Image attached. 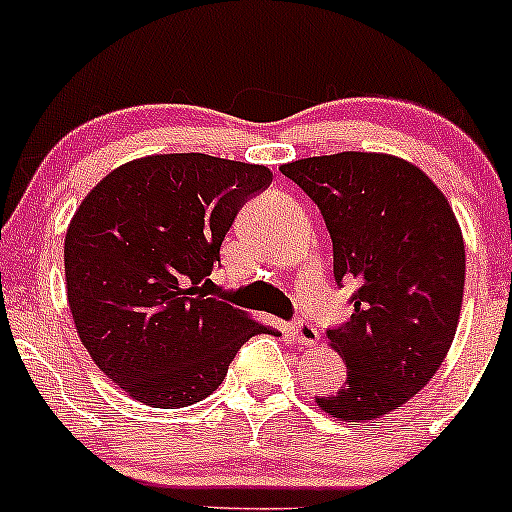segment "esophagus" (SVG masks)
<instances>
[{
  "mask_svg": "<svg viewBox=\"0 0 512 512\" xmlns=\"http://www.w3.org/2000/svg\"><path fill=\"white\" fill-rule=\"evenodd\" d=\"M291 332L301 346H315L317 342H320V332H317V327L310 325V322H305V320L296 322V325L291 327Z\"/></svg>",
  "mask_w": 512,
  "mask_h": 512,
  "instance_id": "34e87169",
  "label": "esophagus"
}]
</instances>
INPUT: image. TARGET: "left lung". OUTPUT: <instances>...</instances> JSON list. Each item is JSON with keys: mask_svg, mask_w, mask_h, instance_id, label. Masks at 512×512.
<instances>
[{"mask_svg": "<svg viewBox=\"0 0 512 512\" xmlns=\"http://www.w3.org/2000/svg\"><path fill=\"white\" fill-rule=\"evenodd\" d=\"M281 173L320 207L334 279L356 281L354 315L327 332L346 383L317 397L342 421L390 414L424 390L455 339L464 240L448 197L421 168L373 151L301 158Z\"/></svg>", "mask_w": 512, "mask_h": 512, "instance_id": "8db88e82", "label": "left lung"}]
</instances>
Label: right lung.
Returning <instances> with one entry per match:
<instances>
[{
	"label": "right lung",
	"instance_id": "right-lung-1",
	"mask_svg": "<svg viewBox=\"0 0 512 512\" xmlns=\"http://www.w3.org/2000/svg\"><path fill=\"white\" fill-rule=\"evenodd\" d=\"M272 170L207 154L115 168L64 238L67 301L96 366L129 397L178 409L209 397L238 349L272 327L219 301L209 274L238 209Z\"/></svg>",
	"mask_w": 512,
	"mask_h": 512
}]
</instances>
